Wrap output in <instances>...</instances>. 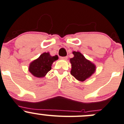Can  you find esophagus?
<instances>
[{
  "label": "esophagus",
  "mask_w": 124,
  "mask_h": 124,
  "mask_svg": "<svg viewBox=\"0 0 124 124\" xmlns=\"http://www.w3.org/2000/svg\"><path fill=\"white\" fill-rule=\"evenodd\" d=\"M60 58L62 60H67V58H68V57H60Z\"/></svg>",
  "instance_id": "esophagus-1"
}]
</instances>
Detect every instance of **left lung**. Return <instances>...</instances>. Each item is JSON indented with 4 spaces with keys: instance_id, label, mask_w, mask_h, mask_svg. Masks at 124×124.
Here are the masks:
<instances>
[{
    "instance_id": "obj_1",
    "label": "left lung",
    "mask_w": 124,
    "mask_h": 124,
    "mask_svg": "<svg viewBox=\"0 0 124 124\" xmlns=\"http://www.w3.org/2000/svg\"><path fill=\"white\" fill-rule=\"evenodd\" d=\"M74 57L70 59L71 69V75L78 81L83 82L90 78L96 70V66L86 59L79 51H73Z\"/></svg>"
}]
</instances>
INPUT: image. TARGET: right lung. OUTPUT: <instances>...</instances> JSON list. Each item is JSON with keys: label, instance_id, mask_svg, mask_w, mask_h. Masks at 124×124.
<instances>
[{"label": "right lung", "instance_id": "right-lung-1", "mask_svg": "<svg viewBox=\"0 0 124 124\" xmlns=\"http://www.w3.org/2000/svg\"><path fill=\"white\" fill-rule=\"evenodd\" d=\"M58 59V55L51 56L49 53H43L30 63L29 71L36 78H43L51 69L52 64Z\"/></svg>", "mask_w": 124, "mask_h": 124}]
</instances>
